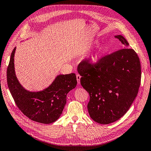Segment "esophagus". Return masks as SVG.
<instances>
[{
    "label": "esophagus",
    "instance_id": "34e87169",
    "mask_svg": "<svg viewBox=\"0 0 151 151\" xmlns=\"http://www.w3.org/2000/svg\"><path fill=\"white\" fill-rule=\"evenodd\" d=\"M81 75H78H78H76V80H77V82L78 84H81Z\"/></svg>",
    "mask_w": 151,
    "mask_h": 151
}]
</instances>
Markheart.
<instances>
[{"instance_id":"1","label":"heart","mask_w":151,"mask_h":151,"mask_svg":"<svg viewBox=\"0 0 151 151\" xmlns=\"http://www.w3.org/2000/svg\"><path fill=\"white\" fill-rule=\"evenodd\" d=\"M97 43V42H96ZM106 51V46H99L98 49L91 55L90 58V63L93 65L97 64L98 62L101 60L103 54Z\"/></svg>"}]
</instances>
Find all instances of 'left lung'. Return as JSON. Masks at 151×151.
<instances>
[{
    "label": "left lung",
    "mask_w": 151,
    "mask_h": 151,
    "mask_svg": "<svg viewBox=\"0 0 151 151\" xmlns=\"http://www.w3.org/2000/svg\"><path fill=\"white\" fill-rule=\"evenodd\" d=\"M124 47L122 35L114 37ZM81 84L90 95L88 110L95 122L108 124L120 119L131 107L140 86L139 58L134 50L124 48L103 56L97 64L90 59L78 66Z\"/></svg>",
    "instance_id": "obj_1"
}]
</instances>
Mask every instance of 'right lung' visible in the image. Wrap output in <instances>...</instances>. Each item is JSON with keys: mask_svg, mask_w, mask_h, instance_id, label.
I'll return each mask as SVG.
<instances>
[{"mask_svg": "<svg viewBox=\"0 0 151 151\" xmlns=\"http://www.w3.org/2000/svg\"><path fill=\"white\" fill-rule=\"evenodd\" d=\"M14 48L7 69V82L17 107L31 120L42 124L54 122L60 118L67 102V94L77 84L75 73L60 75L52 84L40 91L25 90L17 79L14 70Z\"/></svg>", "mask_w": 151, "mask_h": 151, "instance_id": "obj_1", "label": "right lung"}]
</instances>
